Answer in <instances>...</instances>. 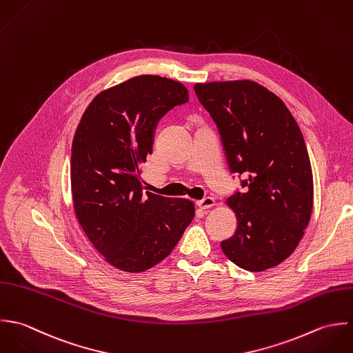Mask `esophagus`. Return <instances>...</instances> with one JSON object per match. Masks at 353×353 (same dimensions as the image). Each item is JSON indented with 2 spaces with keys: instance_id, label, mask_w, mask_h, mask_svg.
I'll return each mask as SVG.
<instances>
[{
  "instance_id": "obj_1",
  "label": "esophagus",
  "mask_w": 353,
  "mask_h": 353,
  "mask_svg": "<svg viewBox=\"0 0 353 353\" xmlns=\"http://www.w3.org/2000/svg\"><path fill=\"white\" fill-rule=\"evenodd\" d=\"M196 205H198L199 209L206 210V209H210V208H212V206L215 205V201H214L212 198H210V196H208V198H205V199H202V201H198Z\"/></svg>"
}]
</instances>
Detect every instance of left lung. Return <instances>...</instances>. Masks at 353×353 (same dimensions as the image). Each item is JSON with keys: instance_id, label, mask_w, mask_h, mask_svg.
I'll return each mask as SVG.
<instances>
[{"instance_id": "obj_1", "label": "left lung", "mask_w": 353, "mask_h": 353, "mask_svg": "<svg viewBox=\"0 0 353 353\" xmlns=\"http://www.w3.org/2000/svg\"><path fill=\"white\" fill-rule=\"evenodd\" d=\"M195 92L221 134L232 173L247 191L228 198L236 233L221 243L239 268L263 272L300 243L314 203V181L303 134L286 105L252 80L196 83Z\"/></svg>"}]
</instances>
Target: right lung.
<instances>
[{
  "label": "right lung",
  "instance_id": "obj_1",
  "mask_svg": "<svg viewBox=\"0 0 353 353\" xmlns=\"http://www.w3.org/2000/svg\"><path fill=\"white\" fill-rule=\"evenodd\" d=\"M188 102L180 81L141 74L101 91L72 141L71 192L83 232L113 268L141 273L163 261L195 216L190 199L143 192L141 165L158 120Z\"/></svg>",
  "mask_w": 353,
  "mask_h": 353
}]
</instances>
